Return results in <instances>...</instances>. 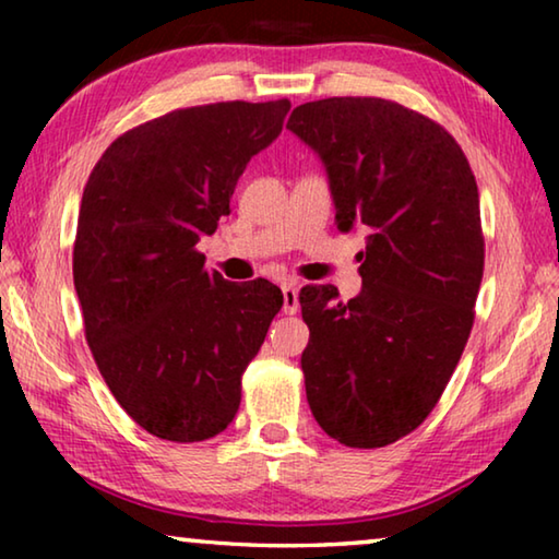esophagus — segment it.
Masks as SVG:
<instances>
[{
  "label": "esophagus",
  "instance_id": "34e87169",
  "mask_svg": "<svg viewBox=\"0 0 559 559\" xmlns=\"http://www.w3.org/2000/svg\"><path fill=\"white\" fill-rule=\"evenodd\" d=\"M281 290H283V313H286V316H296L298 308H300L296 283H283Z\"/></svg>",
  "mask_w": 559,
  "mask_h": 559
}]
</instances>
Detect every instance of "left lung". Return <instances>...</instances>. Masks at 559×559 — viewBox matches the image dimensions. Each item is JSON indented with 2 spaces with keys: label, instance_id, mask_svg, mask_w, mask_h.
Here are the masks:
<instances>
[{
  "label": "left lung",
  "instance_id": "left-lung-1",
  "mask_svg": "<svg viewBox=\"0 0 559 559\" xmlns=\"http://www.w3.org/2000/svg\"><path fill=\"white\" fill-rule=\"evenodd\" d=\"M323 159L340 231L365 226L362 290H300V367L328 437L377 449L427 419L473 328L484 231L476 177L447 130L384 98H325L290 112Z\"/></svg>",
  "mask_w": 559,
  "mask_h": 559
}]
</instances>
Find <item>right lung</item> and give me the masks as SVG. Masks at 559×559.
Listing matches in <instances>:
<instances>
[{"instance_id":"right-lung-1","label":"right lung","mask_w":559,"mask_h":559,"mask_svg":"<svg viewBox=\"0 0 559 559\" xmlns=\"http://www.w3.org/2000/svg\"><path fill=\"white\" fill-rule=\"evenodd\" d=\"M290 103H212L122 132L83 189L73 286L103 380L157 439L229 427L241 374L283 306L273 283L204 269L202 236L229 214L249 159L281 135Z\"/></svg>"}]
</instances>
